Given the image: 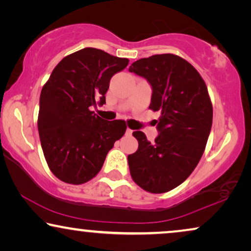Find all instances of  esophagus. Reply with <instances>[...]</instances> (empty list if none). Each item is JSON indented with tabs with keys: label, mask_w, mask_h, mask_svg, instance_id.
Segmentation results:
<instances>
[{
	"label": "esophagus",
	"mask_w": 251,
	"mask_h": 251,
	"mask_svg": "<svg viewBox=\"0 0 251 251\" xmlns=\"http://www.w3.org/2000/svg\"><path fill=\"white\" fill-rule=\"evenodd\" d=\"M132 132H133L132 130L128 128V129H126V136H131V135H132Z\"/></svg>",
	"instance_id": "esophagus-1"
}]
</instances>
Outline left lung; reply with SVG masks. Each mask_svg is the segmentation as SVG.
Returning <instances> with one entry per match:
<instances>
[{
    "label": "left lung",
    "mask_w": 251,
    "mask_h": 251,
    "mask_svg": "<svg viewBox=\"0 0 251 251\" xmlns=\"http://www.w3.org/2000/svg\"><path fill=\"white\" fill-rule=\"evenodd\" d=\"M129 71L150 82L149 108L161 113L155 142L132 132L138 150L128 155L130 175L146 192L166 193L186 180L204 152L212 126L207 85L187 60L173 53L142 58Z\"/></svg>",
    "instance_id": "left-lung-1"
}]
</instances>
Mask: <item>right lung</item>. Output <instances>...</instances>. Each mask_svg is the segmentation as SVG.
<instances>
[{
	"instance_id": "add662e5",
	"label": "right lung",
	"mask_w": 251,
	"mask_h": 251,
	"mask_svg": "<svg viewBox=\"0 0 251 251\" xmlns=\"http://www.w3.org/2000/svg\"><path fill=\"white\" fill-rule=\"evenodd\" d=\"M128 64L126 58L84 48L53 68L41 91L37 128L44 157L58 179L73 185L92 179L125 135L123 120L105 121L91 107L105 104L111 77Z\"/></svg>"
}]
</instances>
